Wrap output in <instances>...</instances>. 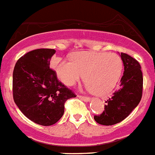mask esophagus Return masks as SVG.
I'll return each mask as SVG.
<instances>
[{
	"label": "esophagus",
	"instance_id": "esophagus-1",
	"mask_svg": "<svg viewBox=\"0 0 155 155\" xmlns=\"http://www.w3.org/2000/svg\"><path fill=\"white\" fill-rule=\"evenodd\" d=\"M78 98L82 99L84 102H89L90 101V98L89 97H86V96H82V95H78Z\"/></svg>",
	"mask_w": 155,
	"mask_h": 155
}]
</instances>
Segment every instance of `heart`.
<instances>
[{
	"instance_id": "1",
	"label": "heart",
	"mask_w": 155,
	"mask_h": 155,
	"mask_svg": "<svg viewBox=\"0 0 155 155\" xmlns=\"http://www.w3.org/2000/svg\"><path fill=\"white\" fill-rule=\"evenodd\" d=\"M52 67L66 85H74L84 74L87 89L97 95H106L120 80L123 61L116 53L80 52L71 56V61L56 59Z\"/></svg>"
}]
</instances>
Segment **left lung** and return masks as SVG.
<instances>
[{
  "label": "left lung",
  "mask_w": 155,
  "mask_h": 155,
  "mask_svg": "<svg viewBox=\"0 0 155 155\" xmlns=\"http://www.w3.org/2000/svg\"><path fill=\"white\" fill-rule=\"evenodd\" d=\"M124 72L120 81V88L105 102V110L94 116V120L105 126L118 124L126 119L140 102L143 90V74L137 61L121 53Z\"/></svg>",
  "instance_id": "left-lung-1"
}]
</instances>
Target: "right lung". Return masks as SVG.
Listing matches in <instances>:
<instances>
[{"label": "right lung", "instance_id": "obj_1", "mask_svg": "<svg viewBox=\"0 0 155 155\" xmlns=\"http://www.w3.org/2000/svg\"><path fill=\"white\" fill-rule=\"evenodd\" d=\"M55 53L53 49L28 52L13 71L14 101L27 118L42 126L56 124L64 115L66 101L76 97L50 68Z\"/></svg>", "mask_w": 155, "mask_h": 155}]
</instances>
